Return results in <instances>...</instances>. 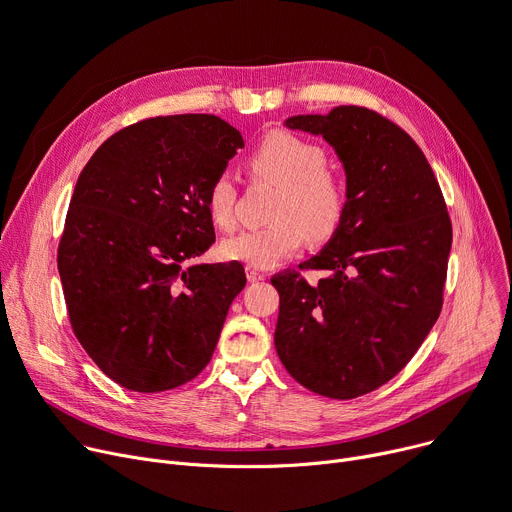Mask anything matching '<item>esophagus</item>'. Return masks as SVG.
Instances as JSON below:
<instances>
[{
  "label": "esophagus",
  "instance_id": "esophagus-1",
  "mask_svg": "<svg viewBox=\"0 0 512 512\" xmlns=\"http://www.w3.org/2000/svg\"><path fill=\"white\" fill-rule=\"evenodd\" d=\"M247 280L249 282H263L265 280V273L255 269V267H247Z\"/></svg>",
  "mask_w": 512,
  "mask_h": 512
}]
</instances>
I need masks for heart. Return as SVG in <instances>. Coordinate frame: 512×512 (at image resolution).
Listing matches in <instances>:
<instances>
[{"mask_svg": "<svg viewBox=\"0 0 512 512\" xmlns=\"http://www.w3.org/2000/svg\"><path fill=\"white\" fill-rule=\"evenodd\" d=\"M327 151L286 130L263 136L247 157L255 179L280 188L271 208V224L245 228L222 241L220 253L228 261L247 267L267 269L294 255L302 239H329L343 220L347 188L341 175L327 167ZM208 212L220 228L235 224L237 177L232 171H218L206 196Z\"/></svg>", "mask_w": 512, "mask_h": 512, "instance_id": "obj_1", "label": "heart"}]
</instances>
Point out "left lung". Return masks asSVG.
I'll return each mask as SVG.
<instances>
[{
	"label": "left lung",
	"instance_id": "obj_1",
	"mask_svg": "<svg viewBox=\"0 0 512 512\" xmlns=\"http://www.w3.org/2000/svg\"><path fill=\"white\" fill-rule=\"evenodd\" d=\"M327 141L345 171L347 208L314 257L316 284L277 273L275 349L310 392L351 400L412 359L443 306L451 222L433 169L412 138L359 106L284 122Z\"/></svg>",
	"mask_w": 512,
	"mask_h": 512
}]
</instances>
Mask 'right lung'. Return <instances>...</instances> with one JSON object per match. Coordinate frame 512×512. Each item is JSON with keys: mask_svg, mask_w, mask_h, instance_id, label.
<instances>
[{"mask_svg": "<svg viewBox=\"0 0 512 512\" xmlns=\"http://www.w3.org/2000/svg\"><path fill=\"white\" fill-rule=\"evenodd\" d=\"M245 147L210 114L132 124L83 167L59 245L71 327L104 374L165 392L208 365L247 277L239 261L194 263L212 243V177Z\"/></svg>", "mask_w": 512, "mask_h": 512, "instance_id": "1", "label": "right lung"}]
</instances>
